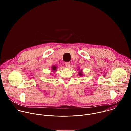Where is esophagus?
<instances>
[{
    "label": "esophagus",
    "mask_w": 131,
    "mask_h": 131,
    "mask_svg": "<svg viewBox=\"0 0 131 131\" xmlns=\"http://www.w3.org/2000/svg\"><path fill=\"white\" fill-rule=\"evenodd\" d=\"M70 65V63L69 62H66V63H65V66H66V67H69Z\"/></svg>",
    "instance_id": "obj_1"
}]
</instances>
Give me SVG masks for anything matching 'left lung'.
Here are the masks:
<instances>
[{
	"mask_svg": "<svg viewBox=\"0 0 131 131\" xmlns=\"http://www.w3.org/2000/svg\"><path fill=\"white\" fill-rule=\"evenodd\" d=\"M82 69H81V70L80 71H79V75H80V76H82Z\"/></svg>",
	"mask_w": 131,
	"mask_h": 131,
	"instance_id": "left-lung-1",
	"label": "left lung"
}]
</instances>
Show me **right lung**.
<instances>
[{
  "instance_id": "right-lung-1",
  "label": "right lung",
  "mask_w": 131,
  "mask_h": 131,
  "mask_svg": "<svg viewBox=\"0 0 131 131\" xmlns=\"http://www.w3.org/2000/svg\"><path fill=\"white\" fill-rule=\"evenodd\" d=\"M51 68H52V71H54V72L55 71H57V67L56 66H55V65L52 66Z\"/></svg>"
}]
</instances>
